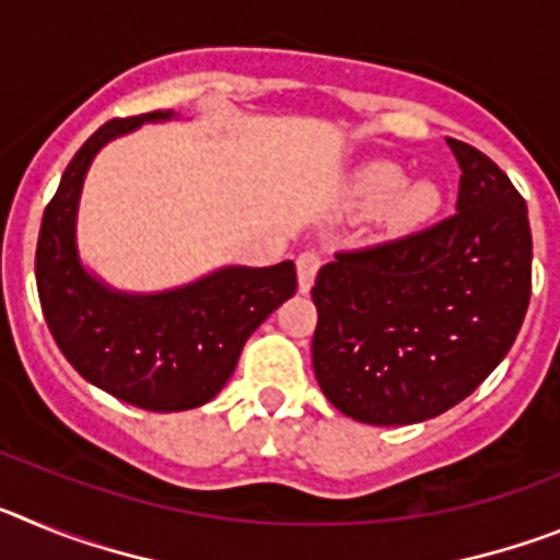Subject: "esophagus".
Here are the masks:
<instances>
[{"label":"esophagus","instance_id":"34e87169","mask_svg":"<svg viewBox=\"0 0 560 560\" xmlns=\"http://www.w3.org/2000/svg\"><path fill=\"white\" fill-rule=\"evenodd\" d=\"M323 266V257L316 255V252H303V255L296 257V283H300V291H311L314 285V277Z\"/></svg>","mask_w":560,"mask_h":560}]
</instances>
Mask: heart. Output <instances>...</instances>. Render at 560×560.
<instances>
[{"label":"heart","mask_w":560,"mask_h":560,"mask_svg":"<svg viewBox=\"0 0 560 560\" xmlns=\"http://www.w3.org/2000/svg\"><path fill=\"white\" fill-rule=\"evenodd\" d=\"M348 207L355 212H378L384 207V224L393 232H407L427 224L443 205V190L432 179L407 185V173L393 162H368L350 176L345 190Z\"/></svg>","instance_id":"heart-1"}]
</instances>
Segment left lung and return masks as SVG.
<instances>
[{
  "label": "left lung",
  "instance_id": "left-lung-1",
  "mask_svg": "<svg viewBox=\"0 0 560 560\" xmlns=\"http://www.w3.org/2000/svg\"><path fill=\"white\" fill-rule=\"evenodd\" d=\"M457 212L423 232L339 252L311 289L314 373L341 415L370 427L438 418L516 341L530 303L533 235L513 182L448 137Z\"/></svg>",
  "mask_w": 560,
  "mask_h": 560
}]
</instances>
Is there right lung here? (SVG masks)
<instances>
[{
  "label": "right lung",
  "instance_id": "1",
  "mask_svg": "<svg viewBox=\"0 0 560 560\" xmlns=\"http://www.w3.org/2000/svg\"><path fill=\"white\" fill-rule=\"evenodd\" d=\"M165 120L173 112L97 128L63 171L36 246L38 300L61 353L89 384L148 412H182L215 398L252 330L296 291L291 260L266 269L224 266L153 294L112 289L83 266L78 207L89 165L106 142Z\"/></svg>",
  "mask_w": 560,
  "mask_h": 560
}]
</instances>
